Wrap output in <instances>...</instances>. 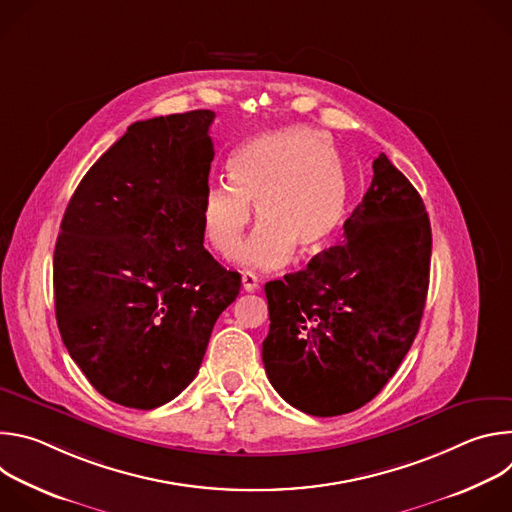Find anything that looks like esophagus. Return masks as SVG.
<instances>
[{
    "instance_id": "esophagus-1",
    "label": "esophagus",
    "mask_w": 512,
    "mask_h": 512,
    "mask_svg": "<svg viewBox=\"0 0 512 512\" xmlns=\"http://www.w3.org/2000/svg\"><path fill=\"white\" fill-rule=\"evenodd\" d=\"M241 283H243V289L249 291V294L251 291H259V279L253 273H243Z\"/></svg>"
}]
</instances>
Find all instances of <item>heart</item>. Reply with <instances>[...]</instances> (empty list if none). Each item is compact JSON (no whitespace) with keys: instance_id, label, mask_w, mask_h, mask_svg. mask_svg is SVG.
<instances>
[{"instance_id":"obj_1","label":"heart","mask_w":512,"mask_h":512,"mask_svg":"<svg viewBox=\"0 0 512 512\" xmlns=\"http://www.w3.org/2000/svg\"><path fill=\"white\" fill-rule=\"evenodd\" d=\"M230 184H212L200 204L202 237L221 257H231L251 223L259 225L237 261L247 269H277L294 251L320 253L344 214V176L328 139L308 127L263 133L229 160Z\"/></svg>"}]
</instances>
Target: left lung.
Wrapping results in <instances>:
<instances>
[{
    "label": "left lung",
    "mask_w": 512,
    "mask_h": 512,
    "mask_svg": "<svg viewBox=\"0 0 512 512\" xmlns=\"http://www.w3.org/2000/svg\"><path fill=\"white\" fill-rule=\"evenodd\" d=\"M429 261L423 200L381 154L342 245L265 283L271 324L261 354L273 389L316 417L350 413L379 395L419 330Z\"/></svg>",
    "instance_id": "1"
}]
</instances>
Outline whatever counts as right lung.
<instances>
[{"mask_svg":"<svg viewBox=\"0 0 512 512\" xmlns=\"http://www.w3.org/2000/svg\"><path fill=\"white\" fill-rule=\"evenodd\" d=\"M208 109L135 121L72 194L54 249L62 342L109 401L156 409L196 377L241 275L204 249Z\"/></svg>","mask_w":512,"mask_h":512,"instance_id":"right-lung-1","label":"right lung"}]
</instances>
